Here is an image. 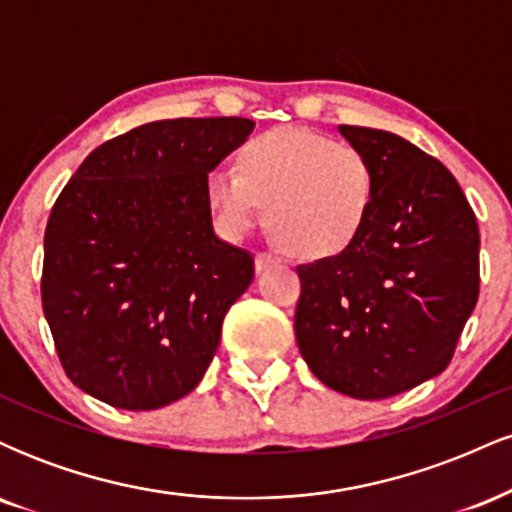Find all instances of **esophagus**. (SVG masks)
<instances>
[{
  "instance_id": "esophagus-1",
  "label": "esophagus",
  "mask_w": 512,
  "mask_h": 512,
  "mask_svg": "<svg viewBox=\"0 0 512 512\" xmlns=\"http://www.w3.org/2000/svg\"><path fill=\"white\" fill-rule=\"evenodd\" d=\"M279 264V257L269 255V252H257L255 255V269L257 272H267V269H272Z\"/></svg>"
}]
</instances>
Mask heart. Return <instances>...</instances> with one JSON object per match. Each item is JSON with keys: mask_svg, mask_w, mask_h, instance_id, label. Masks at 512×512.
I'll return each instance as SVG.
<instances>
[{"mask_svg": "<svg viewBox=\"0 0 512 512\" xmlns=\"http://www.w3.org/2000/svg\"><path fill=\"white\" fill-rule=\"evenodd\" d=\"M375 197L373 166L356 146L303 127H274L240 146L236 170L216 168L207 199L231 238L267 204L272 233L293 255L327 260L356 243Z\"/></svg>", "mask_w": 512, "mask_h": 512, "instance_id": "heart-1", "label": "heart"}]
</instances>
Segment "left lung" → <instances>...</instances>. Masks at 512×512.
Returning a JSON list of instances; mask_svg holds the SVG:
<instances>
[{"label":"left lung","instance_id":"8db88e82","mask_svg":"<svg viewBox=\"0 0 512 512\" xmlns=\"http://www.w3.org/2000/svg\"><path fill=\"white\" fill-rule=\"evenodd\" d=\"M339 132L373 166V207L349 250L296 269L293 327L320 383L385 399L448 368L479 298V226L438 158L383 129Z\"/></svg>","mask_w":512,"mask_h":512}]
</instances>
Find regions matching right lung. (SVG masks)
<instances>
[{"instance_id":"add662e5","label":"right lung","mask_w":512,"mask_h":512,"mask_svg":"<svg viewBox=\"0 0 512 512\" xmlns=\"http://www.w3.org/2000/svg\"><path fill=\"white\" fill-rule=\"evenodd\" d=\"M245 117H178L93 149L45 228L43 313L69 380L117 409L185 397L255 276L214 233L207 178L250 137Z\"/></svg>"}]
</instances>
